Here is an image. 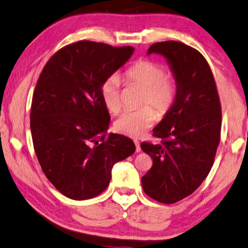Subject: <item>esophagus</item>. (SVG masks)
Returning <instances> with one entry per match:
<instances>
[{"label":"esophagus","instance_id":"esophagus-1","mask_svg":"<svg viewBox=\"0 0 248 248\" xmlns=\"http://www.w3.org/2000/svg\"><path fill=\"white\" fill-rule=\"evenodd\" d=\"M135 144H136V151L137 152H140L141 151V148H140V142L138 140H135Z\"/></svg>","mask_w":248,"mask_h":248}]
</instances>
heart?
Wrapping results in <instances>:
<instances>
[{
  "label": "heart",
  "instance_id": "obj_1",
  "mask_svg": "<svg viewBox=\"0 0 248 248\" xmlns=\"http://www.w3.org/2000/svg\"><path fill=\"white\" fill-rule=\"evenodd\" d=\"M163 66L153 61L141 60L132 64L124 73L128 84H137L143 88L141 104H151L163 117L173 107L178 87L171 76L164 75ZM121 80L111 75L100 87V98L109 112L117 113L121 108ZM156 120V112L150 106L137 110H125L115 121V129L124 136L138 138L150 129Z\"/></svg>",
  "mask_w": 248,
  "mask_h": 248
}]
</instances>
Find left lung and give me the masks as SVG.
Instances as JSON below:
<instances>
[{
  "mask_svg": "<svg viewBox=\"0 0 248 248\" xmlns=\"http://www.w3.org/2000/svg\"><path fill=\"white\" fill-rule=\"evenodd\" d=\"M147 54L166 58L178 93L173 107L153 129L162 142L141 143L153 161L141 182L145 194L171 204L193 193L210 173L221 136V104L212 70L198 50L167 41L151 45Z\"/></svg>",
  "mask_w": 248,
  "mask_h": 248,
  "instance_id": "obj_1",
  "label": "left lung"
}]
</instances>
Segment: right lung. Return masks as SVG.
Instances as JSON below:
<instances>
[{
  "label": "right lung",
  "mask_w": 248,
  "mask_h": 248,
  "mask_svg": "<svg viewBox=\"0 0 248 248\" xmlns=\"http://www.w3.org/2000/svg\"><path fill=\"white\" fill-rule=\"evenodd\" d=\"M133 52L80 41L53 55L38 78L31 108L34 150L46 178L69 199L100 194L113 166L136 151L131 139L107 135L110 116L100 98L103 82Z\"/></svg>",
  "instance_id": "add662e5"
}]
</instances>
